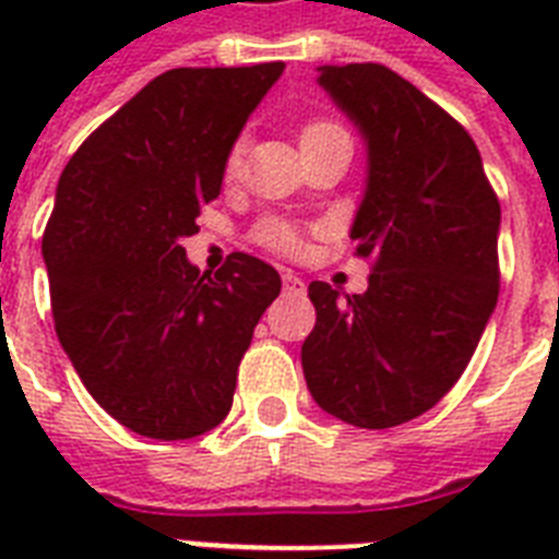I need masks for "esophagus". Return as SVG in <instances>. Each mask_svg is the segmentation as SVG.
Here are the masks:
<instances>
[{"instance_id":"34e87169","label":"esophagus","mask_w":559,"mask_h":559,"mask_svg":"<svg viewBox=\"0 0 559 559\" xmlns=\"http://www.w3.org/2000/svg\"><path fill=\"white\" fill-rule=\"evenodd\" d=\"M284 296H305V281L296 272H284Z\"/></svg>"}]
</instances>
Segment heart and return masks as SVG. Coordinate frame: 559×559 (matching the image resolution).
Here are the masks:
<instances>
[{
	"mask_svg": "<svg viewBox=\"0 0 559 559\" xmlns=\"http://www.w3.org/2000/svg\"><path fill=\"white\" fill-rule=\"evenodd\" d=\"M336 135H348L342 130L340 124H333V121H307L301 127V133H298V144L305 147V144H316L324 142V139H336ZM243 153H246V139H237L226 153V177H237L240 168H243ZM254 240L272 252H296L298 249V228L287 219H263L254 228Z\"/></svg>",
	"mask_w": 559,
	"mask_h": 559,
	"instance_id": "1",
	"label": "heart"
}]
</instances>
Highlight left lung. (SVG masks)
Masks as SVG:
<instances>
[{
    "label": "left lung",
    "mask_w": 559,
    "mask_h": 559,
    "mask_svg": "<svg viewBox=\"0 0 559 559\" xmlns=\"http://www.w3.org/2000/svg\"><path fill=\"white\" fill-rule=\"evenodd\" d=\"M319 83L368 144L350 237L371 258L362 296L310 284L307 389L345 424L389 429L459 382L499 298V200L455 118L380 63L322 66Z\"/></svg>",
    "instance_id": "1"
}]
</instances>
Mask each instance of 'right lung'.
<instances>
[{
    "mask_svg": "<svg viewBox=\"0 0 559 559\" xmlns=\"http://www.w3.org/2000/svg\"><path fill=\"white\" fill-rule=\"evenodd\" d=\"M284 63L170 69L74 151L43 235L55 331L121 426L186 441L231 408L254 324L278 298L270 263L231 252L200 272L182 237L217 200L226 153Z\"/></svg>",
    "mask_w": 559,
    "mask_h": 559,
    "instance_id": "right-lung-1",
    "label": "right lung"
}]
</instances>
